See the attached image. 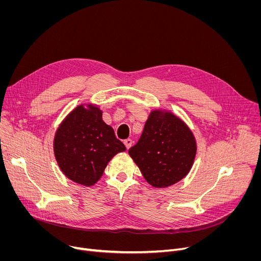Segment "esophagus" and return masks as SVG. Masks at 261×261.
Wrapping results in <instances>:
<instances>
[{
  "label": "esophagus",
  "mask_w": 261,
  "mask_h": 261,
  "mask_svg": "<svg viewBox=\"0 0 261 261\" xmlns=\"http://www.w3.org/2000/svg\"><path fill=\"white\" fill-rule=\"evenodd\" d=\"M132 143H133V142H132V140H130V139L123 141V144H125V146H126L127 149H129V148L132 146Z\"/></svg>",
  "instance_id": "esophagus-1"
}]
</instances>
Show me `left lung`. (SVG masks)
Listing matches in <instances>:
<instances>
[{
  "mask_svg": "<svg viewBox=\"0 0 261 261\" xmlns=\"http://www.w3.org/2000/svg\"><path fill=\"white\" fill-rule=\"evenodd\" d=\"M197 153L195 135L186 123L167 110L150 112L129 155L148 184L166 188L180 182L194 165Z\"/></svg>",
  "mask_w": 261,
  "mask_h": 261,
  "instance_id": "left-lung-1",
  "label": "left lung"
}]
</instances>
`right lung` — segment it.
Wrapping results in <instances>:
<instances>
[{"label":"right lung","mask_w":261,"mask_h":261,"mask_svg":"<svg viewBox=\"0 0 261 261\" xmlns=\"http://www.w3.org/2000/svg\"><path fill=\"white\" fill-rule=\"evenodd\" d=\"M62 173L82 186H93L109 162L126 147L102 120V110L93 103L77 106L61 121L53 142Z\"/></svg>","instance_id":"right-lung-1"}]
</instances>
